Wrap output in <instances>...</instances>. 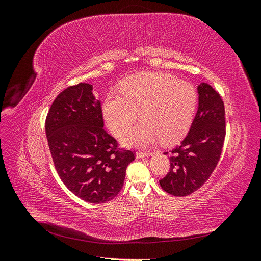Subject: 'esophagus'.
<instances>
[{
	"mask_svg": "<svg viewBox=\"0 0 261 261\" xmlns=\"http://www.w3.org/2000/svg\"><path fill=\"white\" fill-rule=\"evenodd\" d=\"M152 153L150 152H136V158L137 159H140V158H147V156H150Z\"/></svg>",
	"mask_w": 261,
	"mask_h": 261,
	"instance_id": "esophagus-1",
	"label": "esophagus"
}]
</instances>
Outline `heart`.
<instances>
[{
  "label": "heart",
  "instance_id": "b5f03b06",
  "mask_svg": "<svg viewBox=\"0 0 261 261\" xmlns=\"http://www.w3.org/2000/svg\"><path fill=\"white\" fill-rule=\"evenodd\" d=\"M198 102L195 87L164 73H141L123 82L121 92L113 90L102 103L108 127L122 135L127 147L147 148L162 138L165 144L180 140L193 124Z\"/></svg>",
  "mask_w": 261,
  "mask_h": 261
}]
</instances>
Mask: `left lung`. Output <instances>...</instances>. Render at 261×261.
<instances>
[{"instance_id": "obj_1", "label": "left lung", "mask_w": 261, "mask_h": 261, "mask_svg": "<svg viewBox=\"0 0 261 261\" xmlns=\"http://www.w3.org/2000/svg\"><path fill=\"white\" fill-rule=\"evenodd\" d=\"M197 91L198 110L191 129L170 151V171L159 180L163 191L173 196H187L200 188L216 169L222 152L225 137L223 101L207 83L198 85Z\"/></svg>"}]
</instances>
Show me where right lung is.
Returning a JSON list of instances; mask_svg holds the SVG:
<instances>
[{
    "instance_id": "add662e5",
    "label": "right lung",
    "mask_w": 261,
    "mask_h": 261,
    "mask_svg": "<svg viewBox=\"0 0 261 261\" xmlns=\"http://www.w3.org/2000/svg\"><path fill=\"white\" fill-rule=\"evenodd\" d=\"M92 89L81 83L63 90L46 116L45 134L65 186L87 202L105 203L120 193L135 156L117 149L116 140L103 129L101 103Z\"/></svg>"
}]
</instances>
